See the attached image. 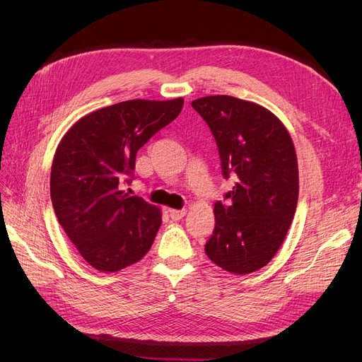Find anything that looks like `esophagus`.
I'll return each mask as SVG.
<instances>
[{
  "mask_svg": "<svg viewBox=\"0 0 362 362\" xmlns=\"http://www.w3.org/2000/svg\"><path fill=\"white\" fill-rule=\"evenodd\" d=\"M168 213H170V217L173 220H180V218L185 217L186 210H170Z\"/></svg>",
  "mask_w": 362,
  "mask_h": 362,
  "instance_id": "1",
  "label": "esophagus"
}]
</instances>
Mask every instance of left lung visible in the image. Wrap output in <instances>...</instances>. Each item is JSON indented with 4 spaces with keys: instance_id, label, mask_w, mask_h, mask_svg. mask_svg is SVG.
<instances>
[{
    "instance_id": "obj_1",
    "label": "left lung",
    "mask_w": 362,
    "mask_h": 362,
    "mask_svg": "<svg viewBox=\"0 0 362 362\" xmlns=\"http://www.w3.org/2000/svg\"><path fill=\"white\" fill-rule=\"evenodd\" d=\"M211 129L223 176L235 177L226 204L214 205L216 226L205 254L223 270L248 274L279 251L293 220L299 173L288 129L272 111L229 95L192 101Z\"/></svg>"
}]
</instances>
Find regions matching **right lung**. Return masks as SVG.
Segmentation results:
<instances>
[{
  "mask_svg": "<svg viewBox=\"0 0 362 362\" xmlns=\"http://www.w3.org/2000/svg\"><path fill=\"white\" fill-rule=\"evenodd\" d=\"M183 98L130 100L92 111L57 146L49 191L57 218L95 270L116 273L149 251L161 211L122 189L136 152L182 111Z\"/></svg>",
  "mask_w": 362,
  "mask_h": 362,
  "instance_id": "right-lung-1",
  "label": "right lung"
}]
</instances>
